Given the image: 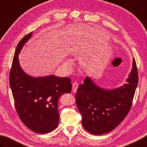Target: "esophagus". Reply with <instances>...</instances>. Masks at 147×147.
Segmentation results:
<instances>
[{
  "mask_svg": "<svg viewBox=\"0 0 147 147\" xmlns=\"http://www.w3.org/2000/svg\"><path fill=\"white\" fill-rule=\"evenodd\" d=\"M79 87V84L77 82H74L73 84H72V91L73 93H76L77 92V88Z\"/></svg>",
  "mask_w": 147,
  "mask_h": 147,
  "instance_id": "1",
  "label": "esophagus"
}]
</instances>
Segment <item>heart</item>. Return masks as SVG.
Returning <instances> with one entry per match:
<instances>
[{"mask_svg":"<svg viewBox=\"0 0 147 147\" xmlns=\"http://www.w3.org/2000/svg\"><path fill=\"white\" fill-rule=\"evenodd\" d=\"M71 63H72V60L70 59H66L65 64L66 65L69 66V65H71Z\"/></svg>","mask_w":147,"mask_h":147,"instance_id":"b5f03b06","label":"heart"}]
</instances>
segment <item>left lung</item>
<instances>
[{
	"label": "left lung",
	"instance_id": "1",
	"mask_svg": "<svg viewBox=\"0 0 147 147\" xmlns=\"http://www.w3.org/2000/svg\"><path fill=\"white\" fill-rule=\"evenodd\" d=\"M125 84L114 89L100 87L87 76L76 95L82 115V125L89 133L106 134L115 129L128 114L132 106L138 76L134 58Z\"/></svg>",
	"mask_w": 147,
	"mask_h": 147
}]
</instances>
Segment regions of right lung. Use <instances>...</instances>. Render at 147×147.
Here are the masks:
<instances>
[{"label": "right lung", "mask_w": 147, "mask_h": 147, "mask_svg": "<svg viewBox=\"0 0 147 147\" xmlns=\"http://www.w3.org/2000/svg\"><path fill=\"white\" fill-rule=\"evenodd\" d=\"M32 32L18 43L9 75V84L15 106L25 125L39 134L51 132L59 124L58 100L63 94L71 91V79L54 75L34 77L22 70L18 55Z\"/></svg>", "instance_id": "right-lung-1"}]
</instances>
